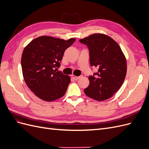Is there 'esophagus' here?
I'll return each mask as SVG.
<instances>
[{"label": "esophagus", "mask_w": 149, "mask_h": 149, "mask_svg": "<svg viewBox=\"0 0 149 149\" xmlns=\"http://www.w3.org/2000/svg\"><path fill=\"white\" fill-rule=\"evenodd\" d=\"M71 77L73 78L74 80H78V79H79L80 78H81V77H82V76H76L74 75V74H72V75H71Z\"/></svg>", "instance_id": "1"}]
</instances>
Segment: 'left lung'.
<instances>
[{"label": "left lung", "instance_id": "8db88e82", "mask_svg": "<svg viewBox=\"0 0 149 149\" xmlns=\"http://www.w3.org/2000/svg\"><path fill=\"white\" fill-rule=\"evenodd\" d=\"M89 52L91 66L98 68L97 73L89 76V84L84 91L94 100H108L123 85L127 73L125 57L118 43L109 36L94 33L79 40Z\"/></svg>", "mask_w": 149, "mask_h": 149}]
</instances>
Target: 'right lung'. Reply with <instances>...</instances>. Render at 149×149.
Here are the masks:
<instances>
[{"label": "right lung", "instance_id": "obj_1", "mask_svg": "<svg viewBox=\"0 0 149 149\" xmlns=\"http://www.w3.org/2000/svg\"><path fill=\"white\" fill-rule=\"evenodd\" d=\"M76 40L41 36L26 45L21 65L25 81L41 100L53 101L64 96L71 81L70 76L58 71L65 51Z\"/></svg>", "mask_w": 149, "mask_h": 149}]
</instances>
